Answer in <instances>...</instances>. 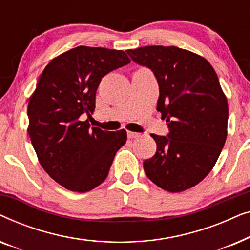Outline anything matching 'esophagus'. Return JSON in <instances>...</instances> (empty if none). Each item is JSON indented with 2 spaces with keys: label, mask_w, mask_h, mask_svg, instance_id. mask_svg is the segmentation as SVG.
<instances>
[{
  "label": "esophagus",
  "mask_w": 250,
  "mask_h": 250,
  "mask_svg": "<svg viewBox=\"0 0 250 250\" xmlns=\"http://www.w3.org/2000/svg\"><path fill=\"white\" fill-rule=\"evenodd\" d=\"M127 136H128V139H135V138H139L140 134H139V133L128 131V132H127Z\"/></svg>",
  "instance_id": "esophagus-1"
}]
</instances>
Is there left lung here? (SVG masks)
I'll return each mask as SVG.
<instances>
[{"instance_id": "8db88e82", "label": "left lung", "mask_w": 250, "mask_h": 250, "mask_svg": "<svg viewBox=\"0 0 250 250\" xmlns=\"http://www.w3.org/2000/svg\"><path fill=\"white\" fill-rule=\"evenodd\" d=\"M126 52L155 75L157 110L169 129L166 136L151 134L157 151L143 162L146 176L168 192L190 189L208 175L227 140L228 100L217 75L205 58L176 46Z\"/></svg>"}]
</instances>
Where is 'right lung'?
I'll return each mask as SVG.
<instances>
[{"label":"right lung","instance_id":"add662e5","mask_svg":"<svg viewBox=\"0 0 250 250\" xmlns=\"http://www.w3.org/2000/svg\"><path fill=\"white\" fill-rule=\"evenodd\" d=\"M124 51L77 46L51 60L28 102V134L41 165L75 192H87L108 176L125 129L102 131L81 121L95 108L101 78L129 63Z\"/></svg>","mask_w":250,"mask_h":250}]
</instances>
